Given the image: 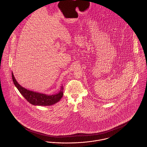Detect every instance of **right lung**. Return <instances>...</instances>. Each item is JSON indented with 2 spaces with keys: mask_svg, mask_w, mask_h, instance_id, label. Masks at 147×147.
<instances>
[{
  "mask_svg": "<svg viewBox=\"0 0 147 147\" xmlns=\"http://www.w3.org/2000/svg\"><path fill=\"white\" fill-rule=\"evenodd\" d=\"M12 79L15 86L17 88L21 95L32 105L35 106H50L53 105L58 102L63 96V85L61 86V90L58 93L52 95H49L36 92L35 91H30L23 88L17 82L13 73Z\"/></svg>",
  "mask_w": 147,
  "mask_h": 147,
  "instance_id": "add662e5",
  "label": "right lung"
}]
</instances>
